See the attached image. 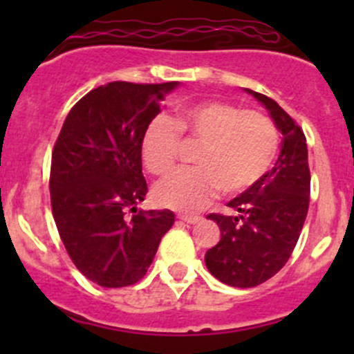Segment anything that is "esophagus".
<instances>
[{
	"label": "esophagus",
	"mask_w": 354,
	"mask_h": 354,
	"mask_svg": "<svg viewBox=\"0 0 354 354\" xmlns=\"http://www.w3.org/2000/svg\"><path fill=\"white\" fill-rule=\"evenodd\" d=\"M181 221H185L187 224H198L200 221H202V217L200 216H180Z\"/></svg>",
	"instance_id": "34e87169"
}]
</instances>
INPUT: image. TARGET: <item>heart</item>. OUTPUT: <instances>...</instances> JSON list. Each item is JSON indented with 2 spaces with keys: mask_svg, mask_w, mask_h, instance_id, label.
<instances>
[{
  "mask_svg": "<svg viewBox=\"0 0 354 354\" xmlns=\"http://www.w3.org/2000/svg\"><path fill=\"white\" fill-rule=\"evenodd\" d=\"M183 137L202 142L195 167L178 169L160 181L154 197L160 205L197 212L219 195H240L255 187L274 166L281 138L269 116L227 101H203L183 108L174 120L152 118L142 135V159L154 174L176 164Z\"/></svg>",
  "mask_w": 354,
  "mask_h": 354,
  "instance_id": "b5f03b06",
  "label": "heart"
}]
</instances>
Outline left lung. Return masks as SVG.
<instances>
[{
	"label": "left lung",
	"instance_id": "8db88e82",
	"mask_svg": "<svg viewBox=\"0 0 354 354\" xmlns=\"http://www.w3.org/2000/svg\"><path fill=\"white\" fill-rule=\"evenodd\" d=\"M259 99L283 133L276 166L253 188L233 198V216L209 214L221 241L205 253V266L227 286L253 288L276 276L289 260L305 224L310 202V167L301 127L274 99Z\"/></svg>",
	"mask_w": 354,
	"mask_h": 354
}]
</instances>
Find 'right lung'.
Returning a JSON list of instances; mask_svg holds the SVG:
<instances>
[{"label": "right lung", "instance_id": "1", "mask_svg": "<svg viewBox=\"0 0 354 354\" xmlns=\"http://www.w3.org/2000/svg\"><path fill=\"white\" fill-rule=\"evenodd\" d=\"M176 85H99L70 109L56 138L49 173L53 217L71 262L102 288L138 283L174 224L171 210H138L137 203L149 192L142 135Z\"/></svg>", "mask_w": 354, "mask_h": 354}]
</instances>
